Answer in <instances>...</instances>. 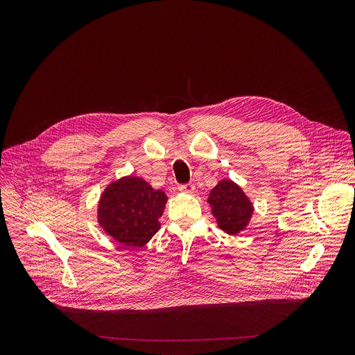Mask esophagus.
Segmentation results:
<instances>
[{
    "instance_id": "esophagus-1",
    "label": "esophagus",
    "mask_w": 355,
    "mask_h": 355,
    "mask_svg": "<svg viewBox=\"0 0 355 355\" xmlns=\"http://www.w3.org/2000/svg\"><path fill=\"white\" fill-rule=\"evenodd\" d=\"M193 189H195V187H193V184H191V182L178 185V191H181V192H192Z\"/></svg>"
}]
</instances>
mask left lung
Segmentation results:
<instances>
[{
    "mask_svg": "<svg viewBox=\"0 0 355 355\" xmlns=\"http://www.w3.org/2000/svg\"><path fill=\"white\" fill-rule=\"evenodd\" d=\"M208 200L219 227L227 234H237L245 227L251 218V202L241 188L232 181H220L211 191Z\"/></svg>",
    "mask_w": 355,
    "mask_h": 355,
    "instance_id": "8db88e82",
    "label": "left lung"
}]
</instances>
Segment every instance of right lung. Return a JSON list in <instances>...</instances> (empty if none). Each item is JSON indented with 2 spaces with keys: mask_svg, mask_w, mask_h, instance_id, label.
I'll return each mask as SVG.
<instances>
[{
  "mask_svg": "<svg viewBox=\"0 0 355 355\" xmlns=\"http://www.w3.org/2000/svg\"><path fill=\"white\" fill-rule=\"evenodd\" d=\"M167 196L137 177L111 184L101 196L99 223L116 241L141 247L159 229Z\"/></svg>",
  "mask_w": 355,
  "mask_h": 355,
  "instance_id": "1",
  "label": "right lung"
}]
</instances>
